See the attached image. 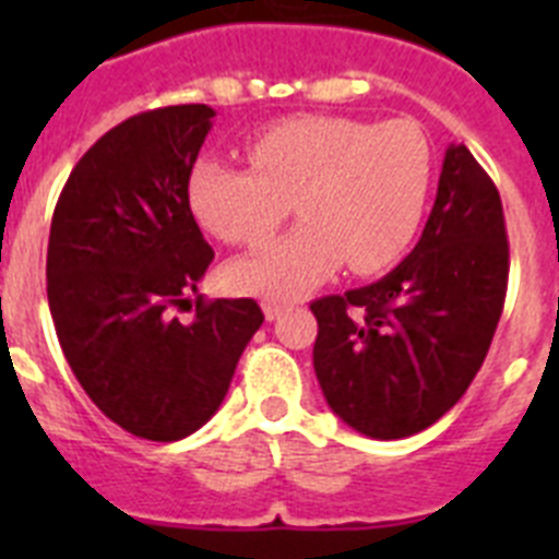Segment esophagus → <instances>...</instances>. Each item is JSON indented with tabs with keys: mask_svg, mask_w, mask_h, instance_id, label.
Returning <instances> with one entry per match:
<instances>
[{
	"mask_svg": "<svg viewBox=\"0 0 559 559\" xmlns=\"http://www.w3.org/2000/svg\"><path fill=\"white\" fill-rule=\"evenodd\" d=\"M283 310H285V305L283 302H263V313H265V319H269V322H274V319H280V316H283Z\"/></svg>",
	"mask_w": 559,
	"mask_h": 559,
	"instance_id": "34e87169",
	"label": "esophagus"
}]
</instances>
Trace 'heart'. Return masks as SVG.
<instances>
[{
  "label": "heart",
  "instance_id": "b5f03b06",
  "mask_svg": "<svg viewBox=\"0 0 559 559\" xmlns=\"http://www.w3.org/2000/svg\"><path fill=\"white\" fill-rule=\"evenodd\" d=\"M251 170L199 162L195 218L231 246H257L294 204L302 226L226 269L240 294L294 299L341 263L378 274L406 254L428 206L433 153L412 122L305 114L274 122L246 145Z\"/></svg>",
  "mask_w": 559,
  "mask_h": 559
}]
</instances>
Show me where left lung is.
Wrapping results in <instances>:
<instances>
[{"mask_svg":"<svg viewBox=\"0 0 559 559\" xmlns=\"http://www.w3.org/2000/svg\"><path fill=\"white\" fill-rule=\"evenodd\" d=\"M510 243L492 179L445 151L419 243L383 280L310 305L313 369L328 406L372 439L426 431L481 369L507 296Z\"/></svg>","mask_w":559,"mask_h":559,"instance_id":"obj_1","label":"left lung"}]
</instances>
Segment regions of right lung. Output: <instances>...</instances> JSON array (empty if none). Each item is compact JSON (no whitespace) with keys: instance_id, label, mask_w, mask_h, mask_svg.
<instances>
[{"instance_id":"1","label":"right lung","mask_w":559,"mask_h":559,"mask_svg":"<svg viewBox=\"0 0 559 559\" xmlns=\"http://www.w3.org/2000/svg\"><path fill=\"white\" fill-rule=\"evenodd\" d=\"M212 111L204 103L128 117L69 173L47 246V299L83 392L111 423L176 442L218 412L251 335L254 299L199 296L215 251L190 210V173Z\"/></svg>"}]
</instances>
